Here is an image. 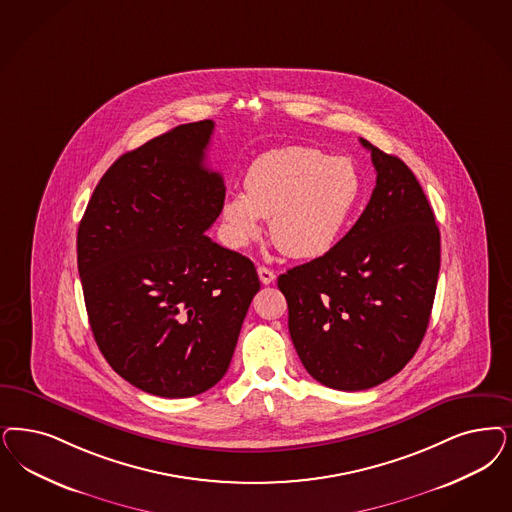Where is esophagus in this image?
<instances>
[{
  "instance_id": "obj_1",
  "label": "esophagus",
  "mask_w": 512,
  "mask_h": 512,
  "mask_svg": "<svg viewBox=\"0 0 512 512\" xmlns=\"http://www.w3.org/2000/svg\"><path fill=\"white\" fill-rule=\"evenodd\" d=\"M257 274H259V280H261V283H265V285L276 280L274 270H270V268H266V266H259V268H257Z\"/></svg>"
}]
</instances>
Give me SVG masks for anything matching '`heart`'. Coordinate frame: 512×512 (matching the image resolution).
I'll list each match as a JSON object with an SVG mask.
<instances>
[{"label":"heart","instance_id":"obj_1","mask_svg":"<svg viewBox=\"0 0 512 512\" xmlns=\"http://www.w3.org/2000/svg\"><path fill=\"white\" fill-rule=\"evenodd\" d=\"M246 194L225 196L219 219L225 242L246 247L263 232L293 259H316L340 242L363 194L352 160L312 147H283L253 160Z\"/></svg>","mask_w":512,"mask_h":512}]
</instances>
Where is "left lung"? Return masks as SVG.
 <instances>
[{
  "label": "left lung",
  "instance_id": "1",
  "mask_svg": "<svg viewBox=\"0 0 512 512\" xmlns=\"http://www.w3.org/2000/svg\"><path fill=\"white\" fill-rule=\"evenodd\" d=\"M376 187L329 253L278 278L289 333L319 384L374 388L414 357L427 331L441 268V234L412 170L361 138Z\"/></svg>",
  "mask_w": 512,
  "mask_h": 512
}]
</instances>
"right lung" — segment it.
Segmentation results:
<instances>
[{"label": "right lung", "mask_w": 512, "mask_h": 512, "mask_svg": "<svg viewBox=\"0 0 512 512\" xmlns=\"http://www.w3.org/2000/svg\"><path fill=\"white\" fill-rule=\"evenodd\" d=\"M213 121L179 124L115 160L77 232L90 329L111 369L159 397H193L229 369L261 282L206 236L225 200L204 166Z\"/></svg>", "instance_id": "obj_1"}]
</instances>
